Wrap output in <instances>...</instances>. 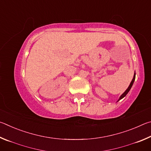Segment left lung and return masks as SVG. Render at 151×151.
<instances>
[{"label": "left lung", "mask_w": 151, "mask_h": 151, "mask_svg": "<svg viewBox=\"0 0 151 151\" xmlns=\"http://www.w3.org/2000/svg\"><path fill=\"white\" fill-rule=\"evenodd\" d=\"M135 75H136V74H135V73H134V76H133V78H132V80L131 81V83H130V85H129V87L127 88V89L126 91H125L123 93H122L121 95V96L119 97V100L117 101V102L118 101H119L120 100H121V99H123L124 97L127 95V94H128V93H129V91L131 90V87H132V85H133V83H134V80H135Z\"/></svg>", "instance_id": "obj_1"}]
</instances>
